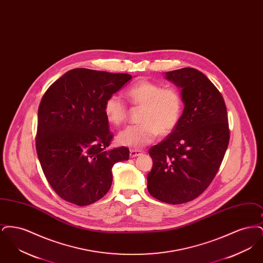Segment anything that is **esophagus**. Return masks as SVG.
<instances>
[{"label":"esophagus","mask_w":263,"mask_h":263,"mask_svg":"<svg viewBox=\"0 0 263 263\" xmlns=\"http://www.w3.org/2000/svg\"><path fill=\"white\" fill-rule=\"evenodd\" d=\"M143 152L140 150H131L130 151V157L131 158H136L138 156H140Z\"/></svg>","instance_id":"obj_1"}]
</instances>
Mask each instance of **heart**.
Returning <instances> with one entry per match:
<instances>
[{
	"mask_svg": "<svg viewBox=\"0 0 263 263\" xmlns=\"http://www.w3.org/2000/svg\"><path fill=\"white\" fill-rule=\"evenodd\" d=\"M126 98L141 108L139 123L120 132L117 143L139 150L153 143L158 135L167 136L178 125L183 111V100L179 90L143 80L126 91ZM106 120L113 126L121 125L127 118L125 103L117 96H110L104 102Z\"/></svg>",
	"mask_w": 263,
	"mask_h": 263,
	"instance_id": "heart-1",
	"label": "heart"
}]
</instances>
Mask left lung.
<instances>
[{
	"label": "left lung",
	"mask_w": 263,
	"mask_h": 263,
	"mask_svg": "<svg viewBox=\"0 0 263 263\" xmlns=\"http://www.w3.org/2000/svg\"><path fill=\"white\" fill-rule=\"evenodd\" d=\"M181 88V119L173 133L149 150L153 167L148 190L158 200L181 204L195 199L218 173L230 140L225 101L212 82L193 68L165 73Z\"/></svg>",
	"instance_id": "1"
}]
</instances>
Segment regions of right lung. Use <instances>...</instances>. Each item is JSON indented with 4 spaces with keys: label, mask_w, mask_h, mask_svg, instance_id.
Returning <instances> with one entry per match:
<instances>
[{
    "label": "right lung",
    "mask_w": 263,
    "mask_h": 263,
    "mask_svg": "<svg viewBox=\"0 0 263 263\" xmlns=\"http://www.w3.org/2000/svg\"><path fill=\"white\" fill-rule=\"evenodd\" d=\"M132 79L85 68L59 78L38 107L36 152L51 187L64 200L86 206L112 183L114 163L129 160L126 147L107 150L112 140L104 102Z\"/></svg>",
    "instance_id": "obj_1"
}]
</instances>
